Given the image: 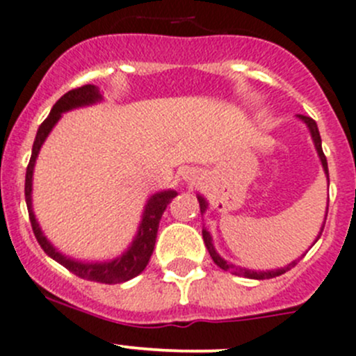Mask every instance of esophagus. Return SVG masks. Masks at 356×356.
I'll return each instance as SVG.
<instances>
[{"label": "esophagus", "mask_w": 356, "mask_h": 356, "mask_svg": "<svg viewBox=\"0 0 356 356\" xmlns=\"http://www.w3.org/2000/svg\"><path fill=\"white\" fill-rule=\"evenodd\" d=\"M186 179H189V172H186Z\"/></svg>", "instance_id": "1"}]
</instances>
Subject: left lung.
Returning <instances> with one entry per match:
<instances>
[{"label": "left lung", "mask_w": 356, "mask_h": 356, "mask_svg": "<svg viewBox=\"0 0 356 356\" xmlns=\"http://www.w3.org/2000/svg\"><path fill=\"white\" fill-rule=\"evenodd\" d=\"M299 120H302V122L308 125L309 129V134H312V139L313 143H315V147H316V153H318L320 156V161H322V167H323V172H325L327 179H329V167H327V158L325 154H323V149H322V139H320V132H318V127H316V122L313 118H309V116H302V115H298ZM198 202H200V212H205L207 210V202L203 196L198 195ZM329 210V209H327ZM325 219H327V212H325ZM323 226H325V222L322 224V229H320L318 236H316V240L320 238V234H322L323 231ZM203 234V241H205V247L207 250H209L210 257H212V261L216 262L217 266H219L220 270L224 271H231L233 275H238V277H245V278H252V280H268V278H275V277H280V275H284L285 271H289L291 268H294L296 264H298V261H292L291 264H287L285 268H278V270H268V271H254V270H247V268H240V266H234V264H229L227 261H224L222 257H220L219 254L216 252V248H213V243H212V236H210V233L207 229L202 231ZM315 240V243H316Z\"/></svg>", "instance_id": "obj_1"}]
</instances>
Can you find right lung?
Segmentation results:
<instances>
[{
  "label": "right lung",
  "instance_id": "add662e5",
  "mask_svg": "<svg viewBox=\"0 0 356 356\" xmlns=\"http://www.w3.org/2000/svg\"><path fill=\"white\" fill-rule=\"evenodd\" d=\"M101 99L102 95L101 92H99L97 86L83 85L79 86V88H74V90H69L67 94H64L57 102H55L48 118L44 120L40 125V129H38L36 139H34L33 154H31L29 165H27L26 170V203L27 212H29L31 226H33V233L34 236H36L38 243H40L41 248L44 250V254L50 255L54 261H57L58 264L67 268L71 273L83 278V280L101 282V284L111 285L129 282L132 280L134 277H137L139 273H143L144 268H146L147 262H149L151 254H153L154 250V241H156V233L158 226H160L161 216H163L165 209H167L168 203L172 202V198L177 196V193H175L174 189H168V191H160L156 193V195L151 196L146 203V209H144L143 220H140L139 224V231H137L136 238H134L129 250H125L120 257L108 262H81L62 255L60 252L47 240V236H44L43 231H41L40 224H38L36 217H34L33 202H31V193H33V170L34 163H36L38 153H40L44 139H47L48 134L51 132L55 123L60 120L62 113L81 108V106L95 104V102H99Z\"/></svg>",
  "mask_w": 356,
  "mask_h": 356
}]
</instances>
